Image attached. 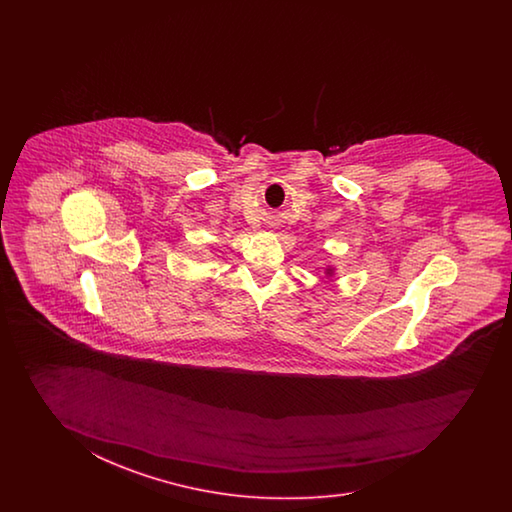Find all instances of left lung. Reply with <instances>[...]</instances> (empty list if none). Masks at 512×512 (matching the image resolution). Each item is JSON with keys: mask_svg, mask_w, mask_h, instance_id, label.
<instances>
[{"mask_svg": "<svg viewBox=\"0 0 512 512\" xmlns=\"http://www.w3.org/2000/svg\"><path fill=\"white\" fill-rule=\"evenodd\" d=\"M335 272H337V269L335 267H331V265H327L326 269H324V272H322V280L326 278V280H333V276H335Z\"/></svg>", "mask_w": 512, "mask_h": 512, "instance_id": "obj_1", "label": "left lung"}]
</instances>
